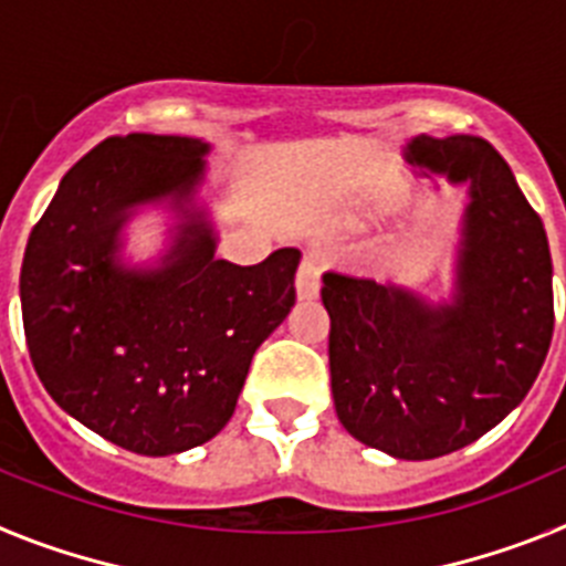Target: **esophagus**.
<instances>
[{"mask_svg": "<svg viewBox=\"0 0 566 566\" xmlns=\"http://www.w3.org/2000/svg\"><path fill=\"white\" fill-rule=\"evenodd\" d=\"M294 286H297V297L300 300H314L319 294V258L317 254H306L303 263L297 269V280H294Z\"/></svg>", "mask_w": 566, "mask_h": 566, "instance_id": "esophagus-1", "label": "esophagus"}]
</instances>
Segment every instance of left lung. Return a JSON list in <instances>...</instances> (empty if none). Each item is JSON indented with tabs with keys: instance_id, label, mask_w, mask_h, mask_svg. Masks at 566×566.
Segmentation results:
<instances>
[{
	"instance_id": "8db88e82",
	"label": "left lung",
	"mask_w": 566,
	"mask_h": 566,
	"mask_svg": "<svg viewBox=\"0 0 566 566\" xmlns=\"http://www.w3.org/2000/svg\"><path fill=\"white\" fill-rule=\"evenodd\" d=\"M422 178L468 187L451 300L323 274L328 365L343 428L394 459H437L496 428L536 382L553 339L547 232L484 138L417 135Z\"/></svg>"
}]
</instances>
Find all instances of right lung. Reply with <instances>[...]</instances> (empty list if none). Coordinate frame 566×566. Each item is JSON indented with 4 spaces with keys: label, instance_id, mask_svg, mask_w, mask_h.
<instances>
[{
    "label": "right lung",
    "instance_id": "1",
    "mask_svg": "<svg viewBox=\"0 0 566 566\" xmlns=\"http://www.w3.org/2000/svg\"><path fill=\"white\" fill-rule=\"evenodd\" d=\"M212 144L115 135L59 184L24 249L28 352L53 402L107 442L172 457L232 419L260 343L294 306L297 249L258 266L218 258L195 195ZM144 206L179 218L149 268L123 260V227Z\"/></svg>",
    "mask_w": 566,
    "mask_h": 566
}]
</instances>
